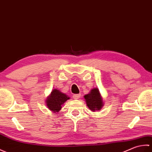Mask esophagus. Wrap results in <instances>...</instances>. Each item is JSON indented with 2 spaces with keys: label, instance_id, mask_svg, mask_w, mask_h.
<instances>
[{
  "label": "esophagus",
  "instance_id": "1",
  "mask_svg": "<svg viewBox=\"0 0 152 152\" xmlns=\"http://www.w3.org/2000/svg\"><path fill=\"white\" fill-rule=\"evenodd\" d=\"M80 95L79 94H76V95H73V97L75 99H79V98H80Z\"/></svg>",
  "mask_w": 152,
  "mask_h": 152
}]
</instances>
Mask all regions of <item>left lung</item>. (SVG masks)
<instances>
[{
	"mask_svg": "<svg viewBox=\"0 0 152 152\" xmlns=\"http://www.w3.org/2000/svg\"><path fill=\"white\" fill-rule=\"evenodd\" d=\"M84 98L85 99L87 107L92 112L101 110L104 105L103 97L101 95L98 88H94L90 90V93L85 95Z\"/></svg>",
	"mask_w": 152,
	"mask_h": 152,
	"instance_id": "1",
	"label": "left lung"
}]
</instances>
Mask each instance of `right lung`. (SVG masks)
I'll return each mask as SVG.
<instances>
[{"instance_id": "add662e5", "label": "right lung", "mask_w": 152, "mask_h": 152, "mask_svg": "<svg viewBox=\"0 0 152 152\" xmlns=\"http://www.w3.org/2000/svg\"><path fill=\"white\" fill-rule=\"evenodd\" d=\"M70 97L58 89H53L46 99L45 104L49 110L53 113H58L61 110L63 104Z\"/></svg>"}]
</instances>
